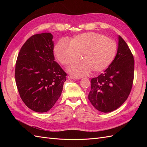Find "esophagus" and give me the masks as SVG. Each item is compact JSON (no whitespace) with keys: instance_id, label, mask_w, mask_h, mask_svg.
<instances>
[{"instance_id":"1","label":"esophagus","mask_w":147,"mask_h":147,"mask_svg":"<svg viewBox=\"0 0 147 147\" xmlns=\"http://www.w3.org/2000/svg\"><path fill=\"white\" fill-rule=\"evenodd\" d=\"M68 78L69 79H72V80H76V79H78V78L75 77H74V76H72V75H69V76H68Z\"/></svg>"}]
</instances>
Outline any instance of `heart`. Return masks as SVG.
Returning <instances> with one entry per match:
<instances>
[{"label": "heart", "mask_w": 147, "mask_h": 147, "mask_svg": "<svg viewBox=\"0 0 147 147\" xmlns=\"http://www.w3.org/2000/svg\"><path fill=\"white\" fill-rule=\"evenodd\" d=\"M117 48L113 40L99 33L88 32L75 35L71 41L61 39L54 51L64 65L77 61L81 55L83 61L70 65L67 70L75 77H82L91 70L95 73L105 70L114 59Z\"/></svg>", "instance_id": "heart-1"}]
</instances>
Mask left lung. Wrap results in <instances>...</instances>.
<instances>
[{
	"mask_svg": "<svg viewBox=\"0 0 147 147\" xmlns=\"http://www.w3.org/2000/svg\"><path fill=\"white\" fill-rule=\"evenodd\" d=\"M134 60L129 48L118 35L117 55L103 74L91 80L88 99L94 108L108 113L119 107L130 94Z\"/></svg>",
	"mask_w": 147,
	"mask_h": 147,
	"instance_id": "obj_1",
	"label": "left lung"
}]
</instances>
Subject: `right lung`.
I'll list each match as a JSON object with an SVG mask.
<instances>
[{
	"instance_id": "add662e5",
	"label": "right lung",
	"mask_w": 147,
	"mask_h": 147,
	"mask_svg": "<svg viewBox=\"0 0 147 147\" xmlns=\"http://www.w3.org/2000/svg\"><path fill=\"white\" fill-rule=\"evenodd\" d=\"M54 42L50 32L32 35L17 57L15 80L21 98L38 113L50 110L58 100L66 73L55 61Z\"/></svg>"
}]
</instances>
